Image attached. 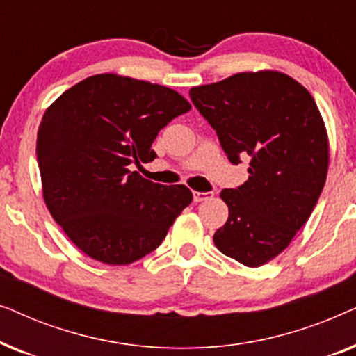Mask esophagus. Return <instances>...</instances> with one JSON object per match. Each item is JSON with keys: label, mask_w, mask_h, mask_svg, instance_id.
I'll list each match as a JSON object with an SVG mask.
<instances>
[{"label": "esophagus", "mask_w": 356, "mask_h": 356, "mask_svg": "<svg viewBox=\"0 0 356 356\" xmlns=\"http://www.w3.org/2000/svg\"><path fill=\"white\" fill-rule=\"evenodd\" d=\"M193 197L196 202H202V201H207V199H212L213 197V193L212 191H207V193H199V191H194L193 193Z\"/></svg>", "instance_id": "34e87169"}]
</instances>
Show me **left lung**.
Here are the masks:
<instances>
[{"label":"left lung","mask_w":356,"mask_h":356,"mask_svg":"<svg viewBox=\"0 0 356 356\" xmlns=\"http://www.w3.org/2000/svg\"><path fill=\"white\" fill-rule=\"evenodd\" d=\"M189 97L228 160L250 159L246 181L220 193L228 220L213 243L248 267L266 264L290 245L323 193L329 143L318 105L277 71L238 72L193 87Z\"/></svg>","instance_id":"left-lung-1"}]
</instances>
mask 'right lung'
<instances>
[{
    "instance_id": "1",
    "label": "right lung",
    "mask_w": 356,
    "mask_h": 356,
    "mask_svg": "<svg viewBox=\"0 0 356 356\" xmlns=\"http://www.w3.org/2000/svg\"><path fill=\"white\" fill-rule=\"evenodd\" d=\"M191 110L168 87L97 74L53 102L37 133L43 199L92 259L124 266L160 246L193 193L131 172L152 162L159 131Z\"/></svg>"
}]
</instances>
